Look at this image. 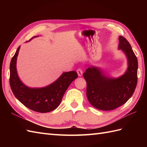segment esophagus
Segmentation results:
<instances>
[{"mask_svg":"<svg viewBox=\"0 0 147 147\" xmlns=\"http://www.w3.org/2000/svg\"><path fill=\"white\" fill-rule=\"evenodd\" d=\"M77 73H78V75L79 76H82L83 74V71L81 69H78L77 70Z\"/></svg>","mask_w":147,"mask_h":147,"instance_id":"1","label":"esophagus"}]
</instances>
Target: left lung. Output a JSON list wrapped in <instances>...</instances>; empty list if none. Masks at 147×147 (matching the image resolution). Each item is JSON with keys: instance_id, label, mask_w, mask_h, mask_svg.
I'll return each instance as SVG.
<instances>
[{"instance_id": "left-lung-1", "label": "left lung", "mask_w": 147, "mask_h": 147, "mask_svg": "<svg viewBox=\"0 0 147 147\" xmlns=\"http://www.w3.org/2000/svg\"><path fill=\"white\" fill-rule=\"evenodd\" d=\"M119 48L126 55L127 69L118 78L107 76L100 68L90 66L83 73L86 95L93 107L102 111H111L123 105L131 97L137 85L138 60L130 43L124 37H119Z\"/></svg>"}]
</instances>
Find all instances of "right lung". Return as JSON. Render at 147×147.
<instances>
[{
	"mask_svg": "<svg viewBox=\"0 0 147 147\" xmlns=\"http://www.w3.org/2000/svg\"><path fill=\"white\" fill-rule=\"evenodd\" d=\"M35 37L37 36L32 39ZM20 49V46L10 63L9 82L14 96L24 106L33 111L45 113L54 111L60 104L70 84L78 78L77 73L75 71L65 72L51 85L43 88H30L21 82L17 73L16 61Z\"/></svg>",
	"mask_w": 147,
	"mask_h": 147,
	"instance_id": "1",
	"label": "right lung"
}]
</instances>
